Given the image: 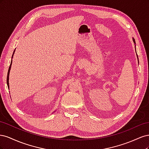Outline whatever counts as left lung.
Instances as JSON below:
<instances>
[{
    "label": "left lung",
    "mask_w": 149,
    "mask_h": 149,
    "mask_svg": "<svg viewBox=\"0 0 149 149\" xmlns=\"http://www.w3.org/2000/svg\"><path fill=\"white\" fill-rule=\"evenodd\" d=\"M133 42H134V43L136 44V42H135V40H134V38H133ZM135 47H136V46H135ZM137 58H138V56H137ZM138 61H139V58H138Z\"/></svg>",
    "instance_id": "1"
}]
</instances>
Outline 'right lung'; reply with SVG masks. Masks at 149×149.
Masks as SVG:
<instances>
[{
  "label": "right lung",
  "instance_id": "add662e5",
  "mask_svg": "<svg viewBox=\"0 0 149 149\" xmlns=\"http://www.w3.org/2000/svg\"><path fill=\"white\" fill-rule=\"evenodd\" d=\"M14 52H15V50H14V52H13V55H12V58H13V54H14ZM12 62V60H11V63H10V66H9V68H8V70L7 77V86H8V89H9V83H8V79H9V74H10V68H11Z\"/></svg>",
  "mask_w": 149,
  "mask_h": 149
}]
</instances>
